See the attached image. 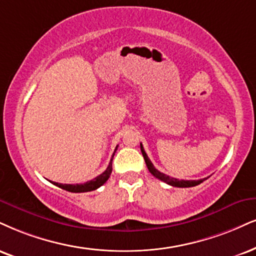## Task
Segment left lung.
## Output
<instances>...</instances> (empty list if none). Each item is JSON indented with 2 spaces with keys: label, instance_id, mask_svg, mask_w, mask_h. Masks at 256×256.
<instances>
[{
  "label": "left lung",
  "instance_id": "obj_1",
  "mask_svg": "<svg viewBox=\"0 0 256 256\" xmlns=\"http://www.w3.org/2000/svg\"><path fill=\"white\" fill-rule=\"evenodd\" d=\"M140 147H141V152H142L144 162H146L148 171L152 173V174L156 176V178L160 179V180H162L164 182H166V184H168V185H171V186H174V188H192V186L200 185V182H204V179H206V178H204V179H200V180H179V179L171 178V176H170L164 174V173H162L160 171H158L156 167H154L152 162H150V158L147 156L146 152H144L142 144H140Z\"/></svg>",
  "mask_w": 256,
  "mask_h": 256
}]
</instances>
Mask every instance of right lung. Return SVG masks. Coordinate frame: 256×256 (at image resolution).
Segmentation results:
<instances>
[{
    "instance_id": "add662e5",
    "label": "right lung",
    "mask_w": 256,
    "mask_h": 256,
    "mask_svg": "<svg viewBox=\"0 0 256 256\" xmlns=\"http://www.w3.org/2000/svg\"><path fill=\"white\" fill-rule=\"evenodd\" d=\"M118 150V146H116L115 150ZM112 160H110L108 167H106V170L104 171L102 174H100L98 176H96V178H94L92 180H89L86 182H84V184H59V182H53V184L56 186H58V188H64V190L68 191V192H89V191H94L96 190V188H98L100 186H102L104 182L109 179L110 174H112Z\"/></svg>"
}]
</instances>
